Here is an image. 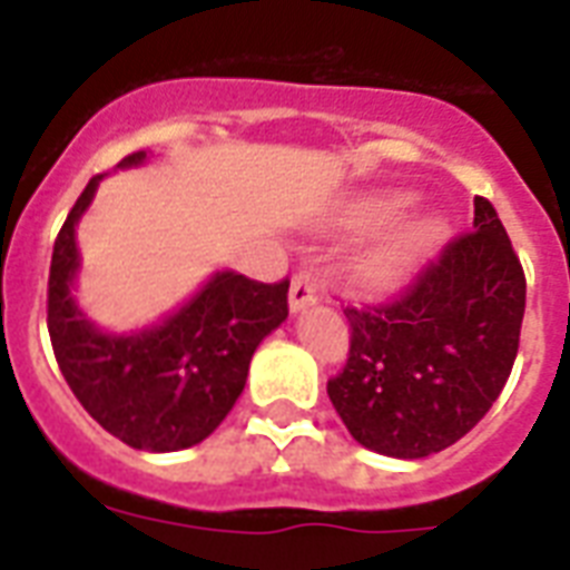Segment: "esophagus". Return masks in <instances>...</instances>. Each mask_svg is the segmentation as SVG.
I'll use <instances>...</instances> for the list:
<instances>
[{
    "label": "esophagus",
    "mask_w": 570,
    "mask_h": 570,
    "mask_svg": "<svg viewBox=\"0 0 570 570\" xmlns=\"http://www.w3.org/2000/svg\"><path fill=\"white\" fill-rule=\"evenodd\" d=\"M316 298H320V289L313 284V277L307 275V272H298V275L293 277V286H289V311H304V307H311Z\"/></svg>",
    "instance_id": "esophagus-1"
}]
</instances>
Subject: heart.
<instances>
[{
  "label": "heart",
  "mask_w": 570,
  "mask_h": 570,
  "mask_svg": "<svg viewBox=\"0 0 570 570\" xmlns=\"http://www.w3.org/2000/svg\"><path fill=\"white\" fill-rule=\"evenodd\" d=\"M411 204H414V195H405V191L361 197V200H352V204L340 209L337 224L343 230L373 233L393 222L396 215L405 213V206ZM443 236H446V224L441 218H423V222H414L405 230L381 239L379 245H373L364 257L357 259L361 284L370 286V289H393L414 272L416 263L429 250L441 245Z\"/></svg>",
  "instance_id": "1"
}]
</instances>
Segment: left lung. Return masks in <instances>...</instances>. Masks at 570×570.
Here are the masks:
<instances>
[{
    "label": "left lung",
    "mask_w": 570,
    "mask_h": 570,
    "mask_svg": "<svg viewBox=\"0 0 570 570\" xmlns=\"http://www.w3.org/2000/svg\"><path fill=\"white\" fill-rule=\"evenodd\" d=\"M527 277L491 200L473 230L429 259L390 302L346 307L352 343L328 396L361 446L425 459L494 405L521 343Z\"/></svg>",
    "instance_id": "left-lung-1"
}]
</instances>
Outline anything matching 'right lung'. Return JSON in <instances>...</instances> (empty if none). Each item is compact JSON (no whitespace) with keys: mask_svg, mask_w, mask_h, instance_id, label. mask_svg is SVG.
Returning a JSON list of instances; mask_svg holds the SVG:
<instances>
[{"mask_svg":"<svg viewBox=\"0 0 570 570\" xmlns=\"http://www.w3.org/2000/svg\"><path fill=\"white\" fill-rule=\"evenodd\" d=\"M147 159L124 156L118 168ZM102 174L91 177L52 248L47 328L58 370L82 407L132 450L174 452L195 446L236 405L250 357L289 313V281L259 284L218 272L189 304L154 328L115 337L102 334L76 307L70 286L79 268L76 222L91 204Z\"/></svg>","mask_w":570,"mask_h":570,"instance_id":"1","label":"right lung"}]
</instances>
